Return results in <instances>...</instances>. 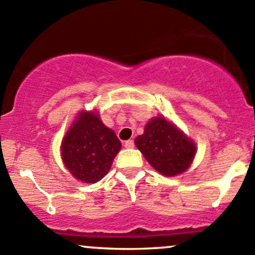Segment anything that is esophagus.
Masks as SVG:
<instances>
[{
    "label": "esophagus",
    "instance_id": "34e87169",
    "mask_svg": "<svg viewBox=\"0 0 255 255\" xmlns=\"http://www.w3.org/2000/svg\"><path fill=\"white\" fill-rule=\"evenodd\" d=\"M123 145H125L126 148H133V146H134V142H133L132 139L126 140V142H125V144H123Z\"/></svg>",
    "mask_w": 255,
    "mask_h": 255
}]
</instances>
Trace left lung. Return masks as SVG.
I'll list each match as a JSON object with an SVG mask.
<instances>
[{
    "label": "left lung",
    "instance_id": "obj_1",
    "mask_svg": "<svg viewBox=\"0 0 255 255\" xmlns=\"http://www.w3.org/2000/svg\"><path fill=\"white\" fill-rule=\"evenodd\" d=\"M148 163L165 176H176L191 165L196 146L164 117L151 118L134 140Z\"/></svg>",
    "mask_w": 255,
    "mask_h": 255
}]
</instances>
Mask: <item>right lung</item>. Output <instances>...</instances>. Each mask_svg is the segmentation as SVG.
Returning a JSON list of instances; mask_svg holds the SVG:
<instances>
[{"instance_id": "1", "label": "right lung", "mask_w": 255, "mask_h": 255, "mask_svg": "<svg viewBox=\"0 0 255 255\" xmlns=\"http://www.w3.org/2000/svg\"><path fill=\"white\" fill-rule=\"evenodd\" d=\"M116 133L100 120L97 112L82 111L61 143V158L75 179L95 184L110 171L121 150Z\"/></svg>"}]
</instances>
